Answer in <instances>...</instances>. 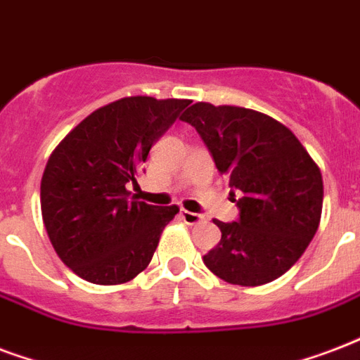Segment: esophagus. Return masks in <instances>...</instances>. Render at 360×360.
Segmentation results:
<instances>
[{
    "instance_id": "esophagus-1",
    "label": "esophagus",
    "mask_w": 360,
    "mask_h": 360,
    "mask_svg": "<svg viewBox=\"0 0 360 360\" xmlns=\"http://www.w3.org/2000/svg\"><path fill=\"white\" fill-rule=\"evenodd\" d=\"M181 217H183V221L186 224H198L204 221V217L200 215V213H192V211H186V210H181Z\"/></svg>"
}]
</instances>
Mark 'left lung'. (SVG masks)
<instances>
[{"instance_id": "1", "label": "left lung", "mask_w": 360, "mask_h": 360, "mask_svg": "<svg viewBox=\"0 0 360 360\" xmlns=\"http://www.w3.org/2000/svg\"><path fill=\"white\" fill-rule=\"evenodd\" d=\"M181 120L196 128L217 169L241 192L240 219L213 221L221 241L204 255L205 266L241 287L283 276L319 229V166L287 126L253 109L198 101Z\"/></svg>"}]
</instances>
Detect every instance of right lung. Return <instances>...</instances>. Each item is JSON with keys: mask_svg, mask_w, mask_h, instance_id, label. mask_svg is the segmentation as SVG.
<instances>
[{"mask_svg": "<svg viewBox=\"0 0 360 360\" xmlns=\"http://www.w3.org/2000/svg\"><path fill=\"white\" fill-rule=\"evenodd\" d=\"M188 100L122 98L79 122L49 156L41 215L54 251L79 278L120 285L149 266L177 205L130 200L156 139Z\"/></svg>", "mask_w": 360, "mask_h": 360, "instance_id": "obj_1", "label": "right lung"}]
</instances>
